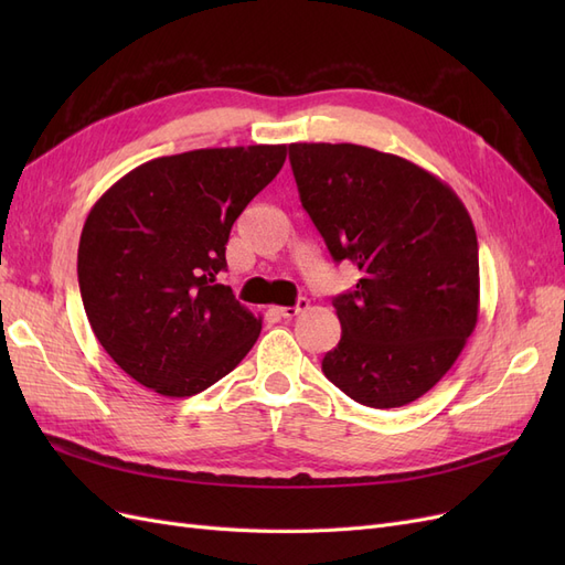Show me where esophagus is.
Listing matches in <instances>:
<instances>
[{
	"mask_svg": "<svg viewBox=\"0 0 565 565\" xmlns=\"http://www.w3.org/2000/svg\"><path fill=\"white\" fill-rule=\"evenodd\" d=\"M311 306V301L306 299V297H301L295 306H278V316H282V318H295V316H299V313H303L306 309H309Z\"/></svg>",
	"mask_w": 565,
	"mask_h": 565,
	"instance_id": "obj_1",
	"label": "esophagus"
}]
</instances>
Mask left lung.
Wrapping results in <instances>:
<instances>
[{
    "label": "left lung",
    "instance_id": "8db88e82",
    "mask_svg": "<svg viewBox=\"0 0 565 565\" xmlns=\"http://www.w3.org/2000/svg\"><path fill=\"white\" fill-rule=\"evenodd\" d=\"M303 210L361 280L334 297L339 344L322 372L367 407L422 398L478 320V241L452 188L405 158L355 143H292Z\"/></svg>",
    "mask_w": 565,
    "mask_h": 565
}]
</instances>
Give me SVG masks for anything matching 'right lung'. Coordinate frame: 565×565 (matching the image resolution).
I'll use <instances>...</instances> for the list:
<instances>
[{
	"label": "right lung",
	"instance_id": "right-lung-1",
	"mask_svg": "<svg viewBox=\"0 0 565 565\" xmlns=\"http://www.w3.org/2000/svg\"><path fill=\"white\" fill-rule=\"evenodd\" d=\"M287 146L200 148L131 169L84 221L77 278L100 347L160 396H195L243 361L262 316L216 282L249 200Z\"/></svg>",
	"mask_w": 565,
	"mask_h": 565
}]
</instances>
